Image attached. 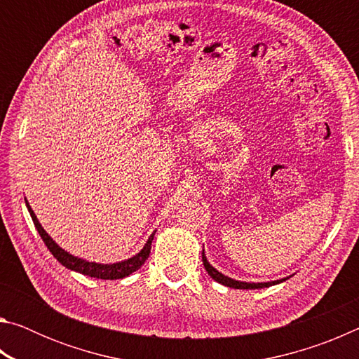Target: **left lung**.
Returning <instances> with one entry per match:
<instances>
[{"label":"left lung","mask_w":359,"mask_h":359,"mask_svg":"<svg viewBox=\"0 0 359 359\" xmlns=\"http://www.w3.org/2000/svg\"><path fill=\"white\" fill-rule=\"evenodd\" d=\"M203 264L205 267V271H208V274L214 278L215 282L224 285V287H229V288H238V290H253V288H264V287H271V285H276V283H280L283 280H274V282H266V283H247V282H239V280H234V278H229L226 276H223L222 272H218L215 267H212L209 264V261L205 259V255L203 250Z\"/></svg>","instance_id":"8db88e82"}]
</instances>
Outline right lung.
<instances>
[{
    "label": "right lung",
    "mask_w": 359,
    "mask_h": 359,
    "mask_svg": "<svg viewBox=\"0 0 359 359\" xmlns=\"http://www.w3.org/2000/svg\"><path fill=\"white\" fill-rule=\"evenodd\" d=\"M27 208H28L29 215H32V218H33V223H34L36 229H38L39 236L42 238V241H44V244L47 245V248H48V250H50V253L53 255V257H55L65 267H68V269H71V271L81 272V274H83V276L95 277V278H102V280H115V278H123L126 276L133 274V272H135V271H137L139 267H141L145 263V259H147L149 255H150L151 241H154L155 233L150 236L149 241H147V244L144 245L142 250L139 252L136 257H133V258L126 259V261H121V263H114V264L88 263V261L72 257V255H69L68 252H65L63 248H60L55 244V242L50 239V236L46 233L44 228L41 226V223L38 222V218H36L34 212L32 210V208H29L28 203H27Z\"/></svg>",
    "instance_id": "right-lung-1"
}]
</instances>
